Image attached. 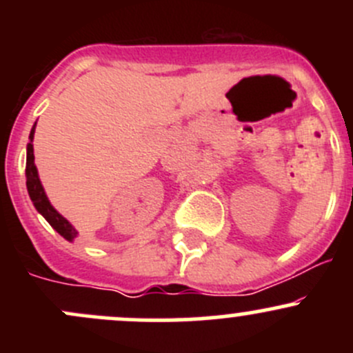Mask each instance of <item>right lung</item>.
Returning a JSON list of instances; mask_svg holds the SVG:
<instances>
[{
  "label": "right lung",
  "instance_id": "obj_1",
  "mask_svg": "<svg viewBox=\"0 0 353 353\" xmlns=\"http://www.w3.org/2000/svg\"><path fill=\"white\" fill-rule=\"evenodd\" d=\"M35 124L32 126L30 137H28L30 143L27 145V167H25V176H27L28 196H30L32 203H34L35 210H37V212L41 213L49 223H51V227L59 234V236L65 237L66 241H73L74 237L78 236V232L74 230V227L68 222L65 216L59 215V213L54 210V206L49 203V199L44 193V188H42L41 184V179H39L37 167H35L34 163V145H32V140H34V133H35Z\"/></svg>",
  "mask_w": 353,
  "mask_h": 353
}]
</instances>
